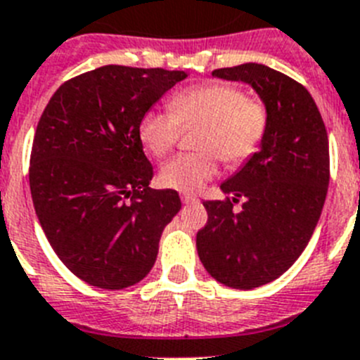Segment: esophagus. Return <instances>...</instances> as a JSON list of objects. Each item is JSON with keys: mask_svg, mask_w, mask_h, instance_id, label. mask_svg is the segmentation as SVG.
<instances>
[{"mask_svg": "<svg viewBox=\"0 0 360 360\" xmlns=\"http://www.w3.org/2000/svg\"><path fill=\"white\" fill-rule=\"evenodd\" d=\"M182 202L184 203H195V202H198V196L191 195V193H182Z\"/></svg>", "mask_w": 360, "mask_h": 360, "instance_id": "obj_1", "label": "esophagus"}]
</instances>
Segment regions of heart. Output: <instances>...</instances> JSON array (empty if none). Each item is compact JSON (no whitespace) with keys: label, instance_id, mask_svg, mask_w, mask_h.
<instances>
[{"label":"heart","instance_id":"heart-1","mask_svg":"<svg viewBox=\"0 0 360 360\" xmlns=\"http://www.w3.org/2000/svg\"><path fill=\"white\" fill-rule=\"evenodd\" d=\"M169 110L148 111L139 124V136L153 157L162 158L176 146L182 126L202 124L196 139L202 151L171 158L158 176L162 186L182 193H193L214 178L219 157L229 165L249 160L269 128L265 104L225 82H203L178 91L169 98Z\"/></svg>","mask_w":360,"mask_h":360}]
</instances>
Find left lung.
Listing matches in <instances>:
<instances>
[{
    "label": "left lung",
    "instance_id": "left-lung-1",
    "mask_svg": "<svg viewBox=\"0 0 360 360\" xmlns=\"http://www.w3.org/2000/svg\"><path fill=\"white\" fill-rule=\"evenodd\" d=\"M212 77L247 82L269 111L259 151L221 184L232 198L203 202L209 218L196 234L209 274L250 290L287 272L316 231L330 182L328 135L307 88L278 70L245 63ZM240 198L245 202L234 213Z\"/></svg>",
    "mask_w": 360,
    "mask_h": 360
}]
</instances>
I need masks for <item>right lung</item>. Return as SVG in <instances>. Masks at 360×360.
<instances>
[{
  "mask_svg": "<svg viewBox=\"0 0 360 360\" xmlns=\"http://www.w3.org/2000/svg\"><path fill=\"white\" fill-rule=\"evenodd\" d=\"M186 72L108 65L57 88L37 124L30 193L66 269L120 290L157 262L162 231L180 211L176 191L151 189L139 124Z\"/></svg>",
  "mask_w": 360,
  "mask_h": 360,
  "instance_id": "add662e5",
  "label": "right lung"
}]
</instances>
